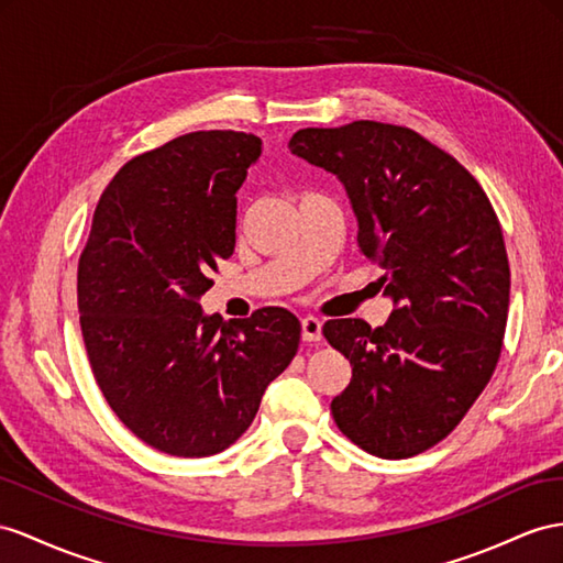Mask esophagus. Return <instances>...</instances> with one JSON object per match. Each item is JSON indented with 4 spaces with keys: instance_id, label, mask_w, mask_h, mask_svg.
<instances>
[{
    "instance_id": "34e87169",
    "label": "esophagus",
    "mask_w": 563,
    "mask_h": 563,
    "mask_svg": "<svg viewBox=\"0 0 563 563\" xmlns=\"http://www.w3.org/2000/svg\"><path fill=\"white\" fill-rule=\"evenodd\" d=\"M321 321L316 316H305L301 319V340L305 342H319L321 340Z\"/></svg>"
}]
</instances>
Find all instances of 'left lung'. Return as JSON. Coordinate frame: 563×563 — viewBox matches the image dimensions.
I'll return each instance as SVG.
<instances>
[{"instance_id": "left-lung-1", "label": "left lung", "mask_w": 563, "mask_h": 563, "mask_svg": "<svg viewBox=\"0 0 563 563\" xmlns=\"http://www.w3.org/2000/svg\"><path fill=\"white\" fill-rule=\"evenodd\" d=\"M290 150L340 178L358 252L395 301L380 328L325 321L352 364L333 419L368 454H421L461 423L499 362L511 273L497 213L454 156L405 125L305 128Z\"/></svg>"}]
</instances>
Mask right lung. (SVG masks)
Returning a JSON list of instances; mask_svg holds the SVG:
<instances>
[{
    "label": "right lung",
    "instance_id": "obj_1",
    "mask_svg": "<svg viewBox=\"0 0 563 563\" xmlns=\"http://www.w3.org/2000/svg\"><path fill=\"white\" fill-rule=\"evenodd\" d=\"M258 154L256 135L197 131L131 158L99 197L80 254V330L99 390L170 456L228 450L299 347L301 325L283 307L230 325L199 307L235 250V192Z\"/></svg>",
    "mask_w": 563,
    "mask_h": 563
}]
</instances>
